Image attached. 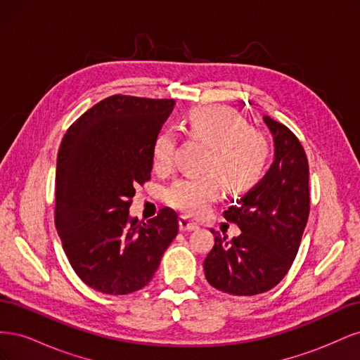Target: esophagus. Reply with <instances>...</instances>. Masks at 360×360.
Segmentation results:
<instances>
[{"label": "esophagus", "mask_w": 360, "mask_h": 360, "mask_svg": "<svg viewBox=\"0 0 360 360\" xmlns=\"http://www.w3.org/2000/svg\"><path fill=\"white\" fill-rule=\"evenodd\" d=\"M179 226H180V231H192V230H197L198 224L193 222L192 219H189L188 216H180Z\"/></svg>", "instance_id": "1"}]
</instances>
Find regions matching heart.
<instances>
[{
  "label": "heart",
  "mask_w": 360,
  "mask_h": 360,
  "mask_svg": "<svg viewBox=\"0 0 360 360\" xmlns=\"http://www.w3.org/2000/svg\"><path fill=\"white\" fill-rule=\"evenodd\" d=\"M186 132L209 144L201 168L174 181L167 189L165 201L172 209L197 216L207 210L221 193L245 192L263 177L269 160V144L257 130L248 127L245 118L226 106L193 108L183 118ZM177 138L171 130H160L151 144V159L156 171L172 167Z\"/></svg>",
  "instance_id": "obj_1"
}]
</instances>
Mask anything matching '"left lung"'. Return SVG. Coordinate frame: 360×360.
I'll use <instances>...</instances> for the list:
<instances>
[{
	"label": "left lung",
	"instance_id": "obj_1",
	"mask_svg": "<svg viewBox=\"0 0 360 360\" xmlns=\"http://www.w3.org/2000/svg\"><path fill=\"white\" fill-rule=\"evenodd\" d=\"M264 123L275 141V160L266 176L224 212L240 236L214 234L204 259L209 284L233 296H255L276 287L297 255L309 216V167L297 136L274 118Z\"/></svg>",
	"mask_w": 360,
	"mask_h": 360
}]
</instances>
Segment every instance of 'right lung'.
Listing matches in <instances>:
<instances>
[{
    "instance_id": "right-lung-1",
    "label": "right lung",
    "mask_w": 360,
    "mask_h": 360,
    "mask_svg": "<svg viewBox=\"0 0 360 360\" xmlns=\"http://www.w3.org/2000/svg\"><path fill=\"white\" fill-rule=\"evenodd\" d=\"M172 99L114 94L84 112L57 158L56 228L75 274L105 294L146 287L179 233L177 213L129 216L135 188L150 180L151 144Z\"/></svg>"
}]
</instances>
